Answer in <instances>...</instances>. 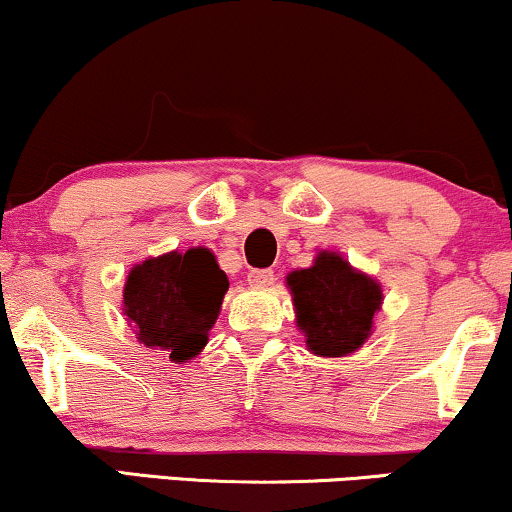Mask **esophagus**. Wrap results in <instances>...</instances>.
<instances>
[{"label":"esophagus","instance_id":"esophagus-1","mask_svg":"<svg viewBox=\"0 0 512 512\" xmlns=\"http://www.w3.org/2000/svg\"><path fill=\"white\" fill-rule=\"evenodd\" d=\"M248 283L255 288H267L274 283V271L271 269H252L248 274Z\"/></svg>","mask_w":512,"mask_h":512}]
</instances>
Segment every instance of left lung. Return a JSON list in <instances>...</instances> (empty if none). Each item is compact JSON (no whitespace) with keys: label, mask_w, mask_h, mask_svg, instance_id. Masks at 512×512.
<instances>
[{"label":"left lung","mask_w":512,"mask_h":512,"mask_svg":"<svg viewBox=\"0 0 512 512\" xmlns=\"http://www.w3.org/2000/svg\"><path fill=\"white\" fill-rule=\"evenodd\" d=\"M286 286L297 328L316 357H349L371 338L373 319L383 307V286L340 252L319 250L312 267L290 271Z\"/></svg>","instance_id":"left-lung-1"}]
</instances>
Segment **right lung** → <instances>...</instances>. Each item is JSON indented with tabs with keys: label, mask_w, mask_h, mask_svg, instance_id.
Masks as SVG:
<instances>
[{
	"label": "right lung",
	"mask_w": 512,
	"mask_h": 512,
	"mask_svg": "<svg viewBox=\"0 0 512 512\" xmlns=\"http://www.w3.org/2000/svg\"><path fill=\"white\" fill-rule=\"evenodd\" d=\"M229 278L210 248L172 250L129 269L122 314L141 345L163 349L172 364H186L208 345Z\"/></svg>",
	"instance_id": "obj_1"
}]
</instances>
